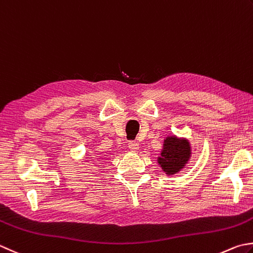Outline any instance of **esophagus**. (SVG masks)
<instances>
[{"label":"esophagus","mask_w":253,"mask_h":253,"mask_svg":"<svg viewBox=\"0 0 253 253\" xmlns=\"http://www.w3.org/2000/svg\"><path fill=\"white\" fill-rule=\"evenodd\" d=\"M128 147H129L131 152H137L138 150H139V143L136 141H129V143H128Z\"/></svg>","instance_id":"34e87169"}]
</instances>
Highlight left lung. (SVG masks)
I'll list each match as a JSON object with an SVG mask.
<instances>
[{"label": "left lung", "mask_w": 253, "mask_h": 253, "mask_svg": "<svg viewBox=\"0 0 253 253\" xmlns=\"http://www.w3.org/2000/svg\"><path fill=\"white\" fill-rule=\"evenodd\" d=\"M192 156L190 141L184 137L171 135L166 137L158 157V165L167 175H174L185 168Z\"/></svg>", "instance_id": "left-lung-1"}]
</instances>
